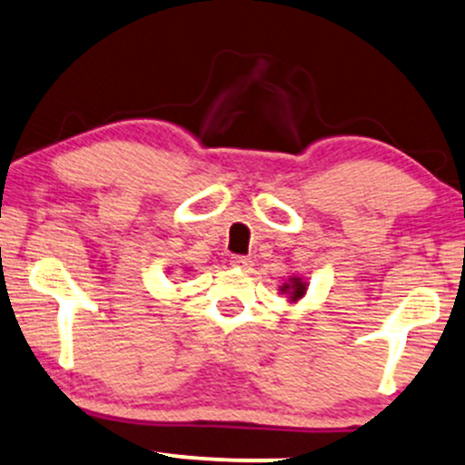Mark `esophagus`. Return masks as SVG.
I'll return each instance as SVG.
<instances>
[{"instance_id":"1","label":"esophagus","mask_w":465,"mask_h":465,"mask_svg":"<svg viewBox=\"0 0 465 465\" xmlns=\"http://www.w3.org/2000/svg\"><path fill=\"white\" fill-rule=\"evenodd\" d=\"M232 266H233V268H238V270H244V272H246V270H251L252 263H251L249 257L233 255V257H232Z\"/></svg>"}]
</instances>
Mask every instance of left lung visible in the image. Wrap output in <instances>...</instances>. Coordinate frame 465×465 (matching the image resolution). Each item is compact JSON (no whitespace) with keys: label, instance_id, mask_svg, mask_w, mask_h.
Listing matches in <instances>:
<instances>
[{"label":"left lung","instance_id":"8db88e82","mask_svg":"<svg viewBox=\"0 0 465 465\" xmlns=\"http://www.w3.org/2000/svg\"><path fill=\"white\" fill-rule=\"evenodd\" d=\"M281 292L290 293V301L296 302L298 298H302L304 292H307V283H304L301 276H292L290 283H283V287H281Z\"/></svg>","mask_w":465,"mask_h":465}]
</instances>
